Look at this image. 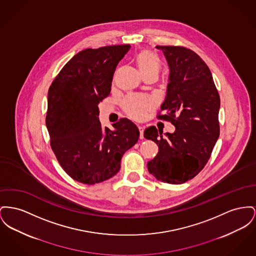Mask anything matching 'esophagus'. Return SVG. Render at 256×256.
<instances>
[{"label":"esophagus","mask_w":256,"mask_h":256,"mask_svg":"<svg viewBox=\"0 0 256 256\" xmlns=\"http://www.w3.org/2000/svg\"><path fill=\"white\" fill-rule=\"evenodd\" d=\"M138 130H139V132H140V139H143L144 138V128L139 126Z\"/></svg>","instance_id":"34e87169"}]
</instances>
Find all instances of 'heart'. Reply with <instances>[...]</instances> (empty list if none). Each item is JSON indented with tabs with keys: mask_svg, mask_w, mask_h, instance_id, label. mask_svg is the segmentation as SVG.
Instances as JSON below:
<instances>
[{
	"mask_svg": "<svg viewBox=\"0 0 256 256\" xmlns=\"http://www.w3.org/2000/svg\"><path fill=\"white\" fill-rule=\"evenodd\" d=\"M136 62L142 76L150 72L158 74L160 68V60L156 54L150 50L140 51L136 55ZM152 107L154 102L147 96H130L122 102L124 110L134 120H143Z\"/></svg>",
	"mask_w": 256,
	"mask_h": 256,
	"instance_id": "obj_1",
	"label": "heart"
}]
</instances>
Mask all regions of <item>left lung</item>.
I'll use <instances>...</instances> for the list:
<instances>
[{
    "mask_svg": "<svg viewBox=\"0 0 256 256\" xmlns=\"http://www.w3.org/2000/svg\"><path fill=\"white\" fill-rule=\"evenodd\" d=\"M169 66V83L160 120L170 122L176 130L166 132L156 126L145 130L144 137L158 146L148 162L156 179L180 184L192 180L204 168L220 136L218 92L206 62L182 46H156Z\"/></svg>",
    "mask_w": 256,
    "mask_h": 256,
    "instance_id": "obj_1",
    "label": "left lung"
}]
</instances>
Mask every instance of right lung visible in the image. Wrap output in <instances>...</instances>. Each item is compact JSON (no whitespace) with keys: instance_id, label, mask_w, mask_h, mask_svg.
Returning a JSON list of instances; mask_svg holds the SVG:
<instances>
[{"instance_id":"1","label":"right lung","mask_w":256,"mask_h":256,"mask_svg":"<svg viewBox=\"0 0 256 256\" xmlns=\"http://www.w3.org/2000/svg\"><path fill=\"white\" fill-rule=\"evenodd\" d=\"M130 44L80 51L68 60L48 90L46 128L51 148L74 180L94 184L120 168L122 154L134 146L139 130L124 118L102 128L98 104L111 90L112 79Z\"/></svg>"}]
</instances>
